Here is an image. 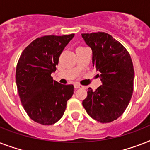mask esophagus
Masks as SVG:
<instances>
[{
	"mask_svg": "<svg viewBox=\"0 0 150 150\" xmlns=\"http://www.w3.org/2000/svg\"><path fill=\"white\" fill-rule=\"evenodd\" d=\"M75 89H85V86L80 84H75Z\"/></svg>",
	"mask_w": 150,
	"mask_h": 150,
	"instance_id": "1",
	"label": "esophagus"
}]
</instances>
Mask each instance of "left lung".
Instances as JSON below:
<instances>
[{"label":"left lung","instance_id":"left-lung-1","mask_svg":"<svg viewBox=\"0 0 150 150\" xmlns=\"http://www.w3.org/2000/svg\"><path fill=\"white\" fill-rule=\"evenodd\" d=\"M93 50V64L100 72L102 86L89 88L82 105L92 118L110 123L122 115L134 89V68L126 48L103 32L82 33Z\"/></svg>","mask_w":150,"mask_h":150}]
</instances>
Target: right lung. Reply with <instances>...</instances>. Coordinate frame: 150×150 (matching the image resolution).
Here are the masks:
<instances>
[{
  "label": "right lung",
  "instance_id": "obj_1",
  "mask_svg": "<svg viewBox=\"0 0 150 150\" xmlns=\"http://www.w3.org/2000/svg\"><path fill=\"white\" fill-rule=\"evenodd\" d=\"M75 34L44 36L34 40L22 51L16 67V85L28 116L36 123L50 125L63 116L73 85L54 81L60 55Z\"/></svg>",
  "mask_w": 150,
  "mask_h": 150
}]
</instances>
